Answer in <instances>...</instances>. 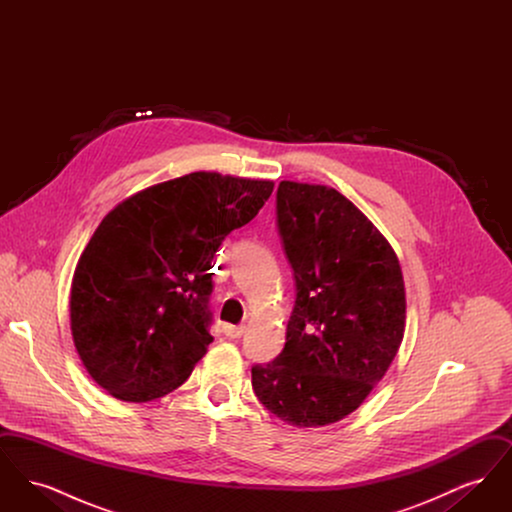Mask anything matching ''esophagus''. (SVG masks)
I'll list each match as a JSON object with an SVG mask.
<instances>
[{
    "mask_svg": "<svg viewBox=\"0 0 512 512\" xmlns=\"http://www.w3.org/2000/svg\"><path fill=\"white\" fill-rule=\"evenodd\" d=\"M245 326H230V324H224V334L230 338V340H238L244 336Z\"/></svg>",
    "mask_w": 512,
    "mask_h": 512,
    "instance_id": "obj_1",
    "label": "esophagus"
}]
</instances>
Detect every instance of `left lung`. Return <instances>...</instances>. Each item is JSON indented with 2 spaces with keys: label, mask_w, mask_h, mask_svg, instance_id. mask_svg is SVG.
Segmentation results:
<instances>
[{
  "label": "left lung",
  "mask_w": 512,
  "mask_h": 512,
  "mask_svg": "<svg viewBox=\"0 0 512 512\" xmlns=\"http://www.w3.org/2000/svg\"><path fill=\"white\" fill-rule=\"evenodd\" d=\"M278 230L295 278L286 345L251 368L259 401L297 428L353 413L405 334V282L390 242L338 190L284 180Z\"/></svg>",
  "instance_id": "left-lung-1"
}]
</instances>
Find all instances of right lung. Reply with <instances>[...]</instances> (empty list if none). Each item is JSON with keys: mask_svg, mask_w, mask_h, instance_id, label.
<instances>
[{"mask_svg": "<svg viewBox=\"0 0 512 512\" xmlns=\"http://www.w3.org/2000/svg\"><path fill=\"white\" fill-rule=\"evenodd\" d=\"M270 180L192 172L130 195L101 220L71 286V332L88 374L128 403L159 399L213 341L211 261L255 219Z\"/></svg>", "mask_w": 512, "mask_h": 512, "instance_id": "obj_1", "label": "right lung"}]
</instances>
